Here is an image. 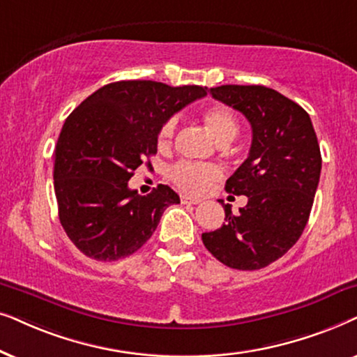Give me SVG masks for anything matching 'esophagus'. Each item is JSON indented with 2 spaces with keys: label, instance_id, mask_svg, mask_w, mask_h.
Listing matches in <instances>:
<instances>
[{
  "label": "esophagus",
  "instance_id": "34e87169",
  "mask_svg": "<svg viewBox=\"0 0 357 357\" xmlns=\"http://www.w3.org/2000/svg\"><path fill=\"white\" fill-rule=\"evenodd\" d=\"M181 202L183 204H199L201 202V199L191 197V196H181Z\"/></svg>",
  "mask_w": 357,
  "mask_h": 357
}]
</instances>
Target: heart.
<instances>
[{"instance_id": "obj_1", "label": "heart", "mask_w": 357, "mask_h": 357, "mask_svg": "<svg viewBox=\"0 0 357 357\" xmlns=\"http://www.w3.org/2000/svg\"><path fill=\"white\" fill-rule=\"evenodd\" d=\"M201 119L213 139L218 144H227L230 142L238 132V121L231 109H228L223 104H213L204 109ZM176 129L174 119H168L158 132V146L160 149H168L173 142ZM220 169L213 165H197V163H181L174 165L169 171L171 179L178 184L179 188L188 192H201L208 184L220 178Z\"/></svg>"}]
</instances>
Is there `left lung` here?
Listing matches in <instances>:
<instances>
[{
	"mask_svg": "<svg viewBox=\"0 0 357 357\" xmlns=\"http://www.w3.org/2000/svg\"><path fill=\"white\" fill-rule=\"evenodd\" d=\"M212 98L248 119V158L227 179V192L246 196L240 212L202 234L206 248L228 268L255 271L287 253L301 238L313 206L321 155L310 116L275 89L250 84L211 88Z\"/></svg>",
	"mask_w": 357,
	"mask_h": 357,
	"instance_id": "left-lung-1",
	"label": "left lung"
}]
</instances>
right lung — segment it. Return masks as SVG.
<instances>
[{
  "mask_svg": "<svg viewBox=\"0 0 357 357\" xmlns=\"http://www.w3.org/2000/svg\"><path fill=\"white\" fill-rule=\"evenodd\" d=\"M206 89L116 82L66 117L55 145L54 188L61 227L83 255L96 261L134 255L153 235L165 208L179 204L169 186L140 196L129 179L156 153L160 127Z\"/></svg>",
  "mask_w": 357,
  "mask_h": 357,
  "instance_id": "1",
  "label": "right lung"
}]
</instances>
